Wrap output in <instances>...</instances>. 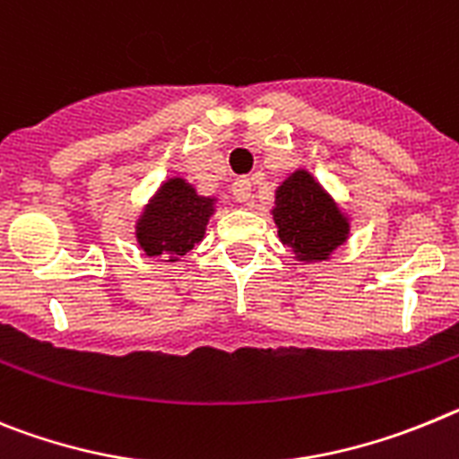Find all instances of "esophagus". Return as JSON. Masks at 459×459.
I'll return each instance as SVG.
<instances>
[{"label": "esophagus", "mask_w": 459, "mask_h": 459, "mask_svg": "<svg viewBox=\"0 0 459 459\" xmlns=\"http://www.w3.org/2000/svg\"><path fill=\"white\" fill-rule=\"evenodd\" d=\"M230 192H233V196L238 201H249L251 199V180L249 178H238L233 183V187H230Z\"/></svg>", "instance_id": "34e87169"}]
</instances>
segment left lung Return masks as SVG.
<instances>
[{"instance_id":"1","label":"left lung","mask_w":459,"mask_h":459,"mask_svg":"<svg viewBox=\"0 0 459 459\" xmlns=\"http://www.w3.org/2000/svg\"><path fill=\"white\" fill-rule=\"evenodd\" d=\"M272 214L281 242L290 247L295 258L304 263L327 260L350 233L348 217L304 169L288 176L276 189Z\"/></svg>"}]
</instances>
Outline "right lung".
I'll return each mask as SVG.
<instances>
[{"label": "right lung", "instance_id": "add662e5", "mask_svg": "<svg viewBox=\"0 0 459 459\" xmlns=\"http://www.w3.org/2000/svg\"><path fill=\"white\" fill-rule=\"evenodd\" d=\"M212 212L214 199L199 196L183 178L167 180L137 221L139 247L151 258L178 260L204 239Z\"/></svg>", "mask_w": 459, "mask_h": 459}]
</instances>
